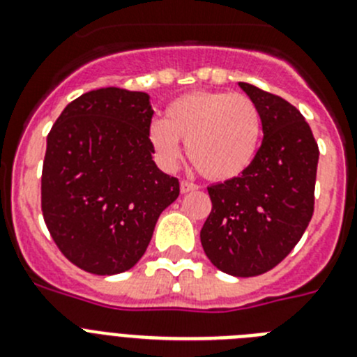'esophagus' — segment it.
Instances as JSON below:
<instances>
[{
	"label": "esophagus",
	"mask_w": 357,
	"mask_h": 357,
	"mask_svg": "<svg viewBox=\"0 0 357 357\" xmlns=\"http://www.w3.org/2000/svg\"><path fill=\"white\" fill-rule=\"evenodd\" d=\"M195 189H198V185H196L195 182H189V181H182V182H181V191H182V192L195 191Z\"/></svg>",
	"instance_id": "esophagus-1"
}]
</instances>
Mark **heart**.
Returning <instances> with one entry per match:
<instances>
[{"label": "heart", "mask_w": 357, "mask_h": 357, "mask_svg": "<svg viewBox=\"0 0 357 357\" xmlns=\"http://www.w3.org/2000/svg\"><path fill=\"white\" fill-rule=\"evenodd\" d=\"M261 138L257 104L243 93L192 91L173 100L165 120H153L149 139L162 165L175 166L181 139L192 165L214 181L238 176L253 162Z\"/></svg>", "instance_id": "1"}]
</instances>
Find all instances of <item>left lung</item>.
Masks as SVG:
<instances>
[{
	"label": "left lung",
	"mask_w": 357,
	"mask_h": 357,
	"mask_svg": "<svg viewBox=\"0 0 357 357\" xmlns=\"http://www.w3.org/2000/svg\"><path fill=\"white\" fill-rule=\"evenodd\" d=\"M260 109L264 139L238 176L211 185L212 211L200 231L208 260L237 278L276 267L313 215L319 146L297 107L238 83Z\"/></svg>",
	"instance_id": "obj_1"
}]
</instances>
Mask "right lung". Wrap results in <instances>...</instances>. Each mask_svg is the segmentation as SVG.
<instances>
[{
  "instance_id": "add662e5",
  "label": "right lung",
  "mask_w": 357,
  "mask_h": 357,
  "mask_svg": "<svg viewBox=\"0 0 357 357\" xmlns=\"http://www.w3.org/2000/svg\"><path fill=\"white\" fill-rule=\"evenodd\" d=\"M152 114L145 91L99 88L72 100L49 132L42 214L61 253L86 273L136 266L181 192L152 159Z\"/></svg>"
}]
</instances>
